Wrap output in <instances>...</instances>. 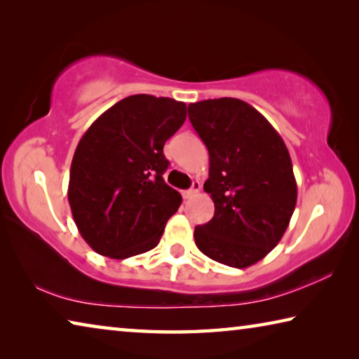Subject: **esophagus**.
I'll return each mask as SVG.
<instances>
[{
	"label": "esophagus",
	"instance_id": "34e87169",
	"mask_svg": "<svg viewBox=\"0 0 359 359\" xmlns=\"http://www.w3.org/2000/svg\"><path fill=\"white\" fill-rule=\"evenodd\" d=\"M199 190H201V184H199V182H193V185H191L190 190L184 191V198L185 199H190L193 196H196V194L199 193Z\"/></svg>",
	"mask_w": 359,
	"mask_h": 359
}]
</instances>
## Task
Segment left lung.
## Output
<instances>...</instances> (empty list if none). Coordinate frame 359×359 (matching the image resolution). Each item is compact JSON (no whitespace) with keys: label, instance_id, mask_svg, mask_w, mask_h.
Segmentation results:
<instances>
[{"label":"left lung","instance_id":"left-lung-1","mask_svg":"<svg viewBox=\"0 0 359 359\" xmlns=\"http://www.w3.org/2000/svg\"><path fill=\"white\" fill-rule=\"evenodd\" d=\"M188 117L209 150L204 191L215 205L212 220L194 228V242L210 259L244 269L280 242L294 212L288 149L264 115L238 98L191 102Z\"/></svg>","mask_w":359,"mask_h":359}]
</instances>
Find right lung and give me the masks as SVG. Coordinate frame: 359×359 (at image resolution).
Here are the masks:
<instances>
[{"label": "right lung", "mask_w": 359, "mask_h": 359, "mask_svg": "<svg viewBox=\"0 0 359 359\" xmlns=\"http://www.w3.org/2000/svg\"><path fill=\"white\" fill-rule=\"evenodd\" d=\"M185 118V102L133 95L85 131L72 156L68 201L96 253L125 259L158 245L182 204L163 180L169 165L163 147Z\"/></svg>", "instance_id": "add662e5"}]
</instances>
